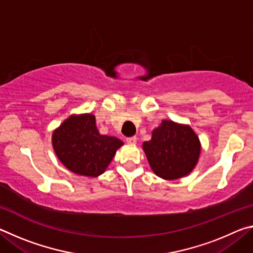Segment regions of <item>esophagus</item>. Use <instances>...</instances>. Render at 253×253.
I'll use <instances>...</instances> for the list:
<instances>
[{
    "label": "esophagus",
    "instance_id": "34e87169",
    "mask_svg": "<svg viewBox=\"0 0 253 253\" xmlns=\"http://www.w3.org/2000/svg\"><path fill=\"white\" fill-rule=\"evenodd\" d=\"M126 142L129 145H135L137 143V138L136 137H128V138H126Z\"/></svg>",
    "mask_w": 253,
    "mask_h": 253
}]
</instances>
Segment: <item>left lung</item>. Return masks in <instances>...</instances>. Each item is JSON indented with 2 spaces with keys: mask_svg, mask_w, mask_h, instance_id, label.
<instances>
[{
  "mask_svg": "<svg viewBox=\"0 0 253 253\" xmlns=\"http://www.w3.org/2000/svg\"><path fill=\"white\" fill-rule=\"evenodd\" d=\"M143 149L153 172L164 179H177L190 174L198 164L201 143L188 125L163 121L153 130Z\"/></svg>",
  "mask_w": 253,
  "mask_h": 253,
  "instance_id": "left-lung-1",
  "label": "left lung"
}]
</instances>
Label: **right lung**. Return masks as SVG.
Here are the masks:
<instances>
[{"label": "right lung", "mask_w": 253, "mask_h": 253, "mask_svg": "<svg viewBox=\"0 0 253 253\" xmlns=\"http://www.w3.org/2000/svg\"><path fill=\"white\" fill-rule=\"evenodd\" d=\"M52 145L60 162L78 175L97 177L106 170L121 139L101 135L91 114L72 115L52 134Z\"/></svg>", "instance_id": "add662e5"}]
</instances>
